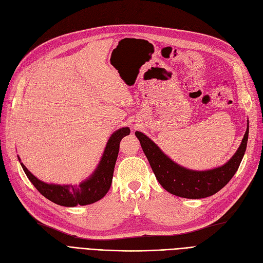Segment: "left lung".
<instances>
[{
    "instance_id": "left-lung-1",
    "label": "left lung",
    "mask_w": 263,
    "mask_h": 263,
    "mask_svg": "<svg viewBox=\"0 0 263 263\" xmlns=\"http://www.w3.org/2000/svg\"><path fill=\"white\" fill-rule=\"evenodd\" d=\"M248 133L249 125L240 146L225 165L202 172L191 171L176 164L144 133L137 131L135 135L141 143L156 179L166 191L185 199H202L213 196L224 188L236 174L247 147Z\"/></svg>"
}]
</instances>
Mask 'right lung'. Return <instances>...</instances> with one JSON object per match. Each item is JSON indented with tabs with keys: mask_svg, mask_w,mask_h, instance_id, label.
Returning <instances> with one entry per match:
<instances>
[{
	"mask_svg": "<svg viewBox=\"0 0 263 263\" xmlns=\"http://www.w3.org/2000/svg\"><path fill=\"white\" fill-rule=\"evenodd\" d=\"M129 134L130 129L128 126L121 128L112 133L107 142L104 154L101 156L95 172L90 175L88 179L83 181L79 185L46 183L33 176L23 163H21V165L30 182L35 185V188L42 196L52 201L55 204L62 206L91 204V203H95L98 200L103 199L110 189V185L112 182L116 160L118 153H119L120 142L125 135Z\"/></svg>",
	"mask_w": 263,
	"mask_h": 263,
	"instance_id": "1",
	"label": "right lung"
}]
</instances>
